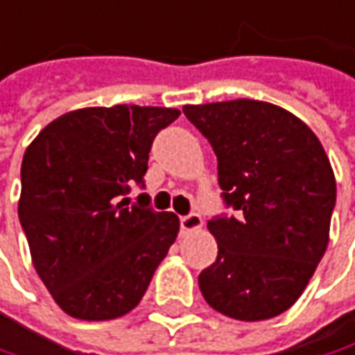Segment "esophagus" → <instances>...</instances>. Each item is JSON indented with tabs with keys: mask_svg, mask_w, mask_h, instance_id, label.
<instances>
[{
	"mask_svg": "<svg viewBox=\"0 0 355 355\" xmlns=\"http://www.w3.org/2000/svg\"><path fill=\"white\" fill-rule=\"evenodd\" d=\"M201 225H203V219L197 213H189V215H182L180 217L182 232H195V230H201Z\"/></svg>",
	"mask_w": 355,
	"mask_h": 355,
	"instance_id": "esophagus-1",
	"label": "esophagus"
}]
</instances>
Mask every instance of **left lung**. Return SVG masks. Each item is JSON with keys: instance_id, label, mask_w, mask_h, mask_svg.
Wrapping results in <instances>:
<instances>
[{"instance_id": "8db88e82", "label": "left lung", "mask_w": 355, "mask_h": 355, "mask_svg": "<svg viewBox=\"0 0 355 355\" xmlns=\"http://www.w3.org/2000/svg\"><path fill=\"white\" fill-rule=\"evenodd\" d=\"M182 112L209 140L221 197L236 211L207 223L217 260L199 274V288L232 319H272L297 303L327 250L336 207L329 158L305 121L266 101Z\"/></svg>"}]
</instances>
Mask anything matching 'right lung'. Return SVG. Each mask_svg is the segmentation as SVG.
Wrapping results in <instances>:
<instances>
[{
    "instance_id": "add662e5",
    "label": "right lung",
    "mask_w": 355,
    "mask_h": 355,
    "mask_svg": "<svg viewBox=\"0 0 355 355\" xmlns=\"http://www.w3.org/2000/svg\"><path fill=\"white\" fill-rule=\"evenodd\" d=\"M180 112L171 107H85L64 113L26 148L19 223L32 262L67 315L107 321L144 297L178 236L175 213L148 207L144 187L156 134Z\"/></svg>"
}]
</instances>
